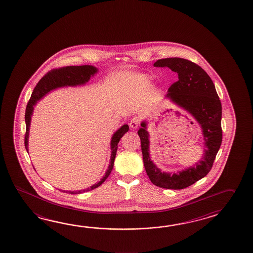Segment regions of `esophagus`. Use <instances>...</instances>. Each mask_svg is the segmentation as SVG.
Instances as JSON below:
<instances>
[{"mask_svg": "<svg viewBox=\"0 0 253 253\" xmlns=\"http://www.w3.org/2000/svg\"><path fill=\"white\" fill-rule=\"evenodd\" d=\"M139 123H140V120L137 118H134V119H132L131 121H130V123H129V126H130V128L132 129H136L138 127Z\"/></svg>", "mask_w": 253, "mask_h": 253, "instance_id": "34e87169", "label": "esophagus"}]
</instances>
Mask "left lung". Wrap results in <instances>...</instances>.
<instances>
[{
    "label": "left lung",
    "mask_w": 253,
    "mask_h": 253,
    "mask_svg": "<svg viewBox=\"0 0 253 253\" xmlns=\"http://www.w3.org/2000/svg\"><path fill=\"white\" fill-rule=\"evenodd\" d=\"M154 67H168L178 74V82L168 89L165 99L187 111L201 127L204 139L202 158L192 166L177 172L162 171L151 159L150 134L146 120L138 130L144 168L155 186L182 189L208 175L222 144V105L213 81L200 66L183 58L171 57L156 61Z\"/></svg>",
    "instance_id": "obj_1"
}]
</instances>
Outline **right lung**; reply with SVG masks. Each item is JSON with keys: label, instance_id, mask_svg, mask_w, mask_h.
<instances>
[{"label": "right lung", "instance_id": "add662e5", "mask_svg": "<svg viewBox=\"0 0 253 253\" xmlns=\"http://www.w3.org/2000/svg\"><path fill=\"white\" fill-rule=\"evenodd\" d=\"M98 72H99V69L93 65L66 66V67L60 68V69L51 71L49 73H47L42 79L40 80L36 86L35 89L33 90L32 95L30 97V101L26 108L25 147L28 153H29V135H30L31 117L34 112V107L38 103V101L43 99L45 95L48 94L50 91H52L54 89L64 88V87H77V86L85 85L90 80V77L94 76ZM128 130V125H123L112 135L111 140H110L111 154H110L109 167H108L107 171L105 172L104 176L101 178L98 183H95L94 185H92L89 188L84 189V190H76V191L63 190V191L70 194L83 193V192H87V191L98 188L101 184L103 183L109 177V174L111 172L113 166H114V161L119 141Z\"/></svg>", "mask_w": 253, "mask_h": 253}]
</instances>
